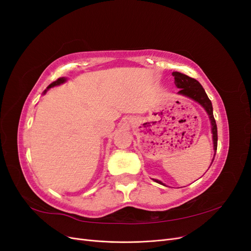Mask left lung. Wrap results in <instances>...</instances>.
Listing matches in <instances>:
<instances>
[{"mask_svg":"<svg viewBox=\"0 0 251 251\" xmlns=\"http://www.w3.org/2000/svg\"><path fill=\"white\" fill-rule=\"evenodd\" d=\"M173 75L175 77V85H176L180 90L179 94L185 95L192 100L198 101L202 107L206 110L210 123H211V132H212V139H214V149L215 151H217L218 147V131H217V125L216 120L214 117V114H212V104L211 101L208 98L207 94L205 93L203 87L200 85L198 80L195 78H192L187 76L185 74H182L180 72H173ZM216 155V154H215ZM157 183L162 184L160 181L155 180Z\"/></svg>","mask_w":251,"mask_h":251,"instance_id":"left-lung-1","label":"left lung"}]
</instances>
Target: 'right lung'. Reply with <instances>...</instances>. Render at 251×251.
I'll return each instance as SVG.
<instances>
[{
	"label": "right lung",
	"instance_id": "right-lung-1",
	"mask_svg": "<svg viewBox=\"0 0 251 251\" xmlns=\"http://www.w3.org/2000/svg\"><path fill=\"white\" fill-rule=\"evenodd\" d=\"M66 81V78L65 77H60V78H58V79H56L55 81H53L51 85H49L48 87H47V90H49L50 88H52V87H54V86H57V85H60V83H63V82H65ZM47 90H45L44 91V94L47 92Z\"/></svg>",
	"mask_w": 251,
	"mask_h": 251
}]
</instances>
